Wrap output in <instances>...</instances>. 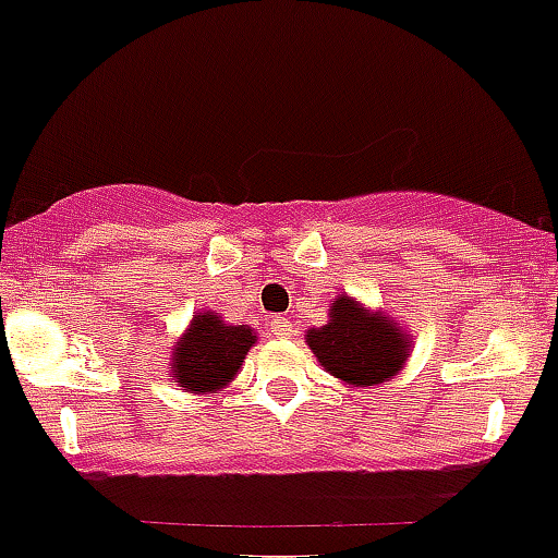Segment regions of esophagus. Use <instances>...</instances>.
Returning <instances> with one entry per match:
<instances>
[{"instance_id":"obj_1","label":"esophagus","mask_w":558,"mask_h":558,"mask_svg":"<svg viewBox=\"0 0 558 558\" xmlns=\"http://www.w3.org/2000/svg\"><path fill=\"white\" fill-rule=\"evenodd\" d=\"M270 328H274V333L279 339H288L290 333H293V323H290L288 317H274V320H270Z\"/></svg>"}]
</instances>
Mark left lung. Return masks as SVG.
I'll return each mask as SVG.
<instances>
[{"instance_id":"8db88e82","label":"left lung","mask_w":558,"mask_h":558,"mask_svg":"<svg viewBox=\"0 0 558 558\" xmlns=\"http://www.w3.org/2000/svg\"><path fill=\"white\" fill-rule=\"evenodd\" d=\"M306 344L333 378L348 386H378L395 378L411 355V339L384 312H369L350 295H339L328 323L306 331Z\"/></svg>"}]
</instances>
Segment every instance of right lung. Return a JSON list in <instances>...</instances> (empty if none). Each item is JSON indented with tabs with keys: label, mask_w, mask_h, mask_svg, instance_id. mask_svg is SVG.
Here are the masks:
<instances>
[{
	"label": "right lung",
	"mask_w": 558,
	"mask_h": 558,
	"mask_svg": "<svg viewBox=\"0 0 558 558\" xmlns=\"http://www.w3.org/2000/svg\"><path fill=\"white\" fill-rule=\"evenodd\" d=\"M257 342L248 326H230L219 312H196L191 326L172 348L169 378L191 395L225 389L241 369V362Z\"/></svg>",
	"instance_id": "obj_1"
}]
</instances>
